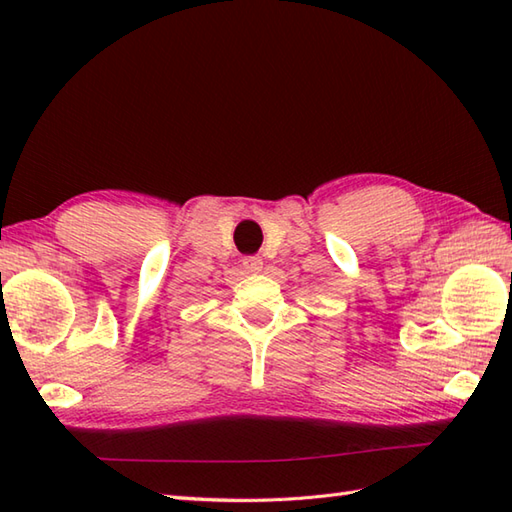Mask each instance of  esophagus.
<instances>
[{
    "label": "esophagus",
    "instance_id": "esophagus-1",
    "mask_svg": "<svg viewBox=\"0 0 512 512\" xmlns=\"http://www.w3.org/2000/svg\"><path fill=\"white\" fill-rule=\"evenodd\" d=\"M244 268L248 270V273H259V270L264 268V262L259 257H244Z\"/></svg>",
    "mask_w": 512,
    "mask_h": 512
}]
</instances>
